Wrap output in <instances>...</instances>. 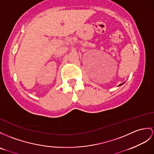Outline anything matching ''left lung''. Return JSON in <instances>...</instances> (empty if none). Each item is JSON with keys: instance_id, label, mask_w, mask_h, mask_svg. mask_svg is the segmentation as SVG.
I'll use <instances>...</instances> for the list:
<instances>
[{"instance_id": "1", "label": "left lung", "mask_w": 154, "mask_h": 154, "mask_svg": "<svg viewBox=\"0 0 154 154\" xmlns=\"http://www.w3.org/2000/svg\"><path fill=\"white\" fill-rule=\"evenodd\" d=\"M122 84H120V85H122Z\"/></svg>"}]
</instances>
